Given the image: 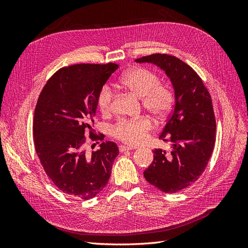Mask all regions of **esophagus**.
<instances>
[{"mask_svg":"<svg viewBox=\"0 0 248 248\" xmlns=\"http://www.w3.org/2000/svg\"><path fill=\"white\" fill-rule=\"evenodd\" d=\"M133 148L132 147H130V146H124V145H121L119 147V150H120V152H125V151H130V150H132Z\"/></svg>","mask_w":248,"mask_h":248,"instance_id":"1","label":"esophagus"}]
</instances>
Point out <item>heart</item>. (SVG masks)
I'll list each match as a JSON object with an SVG mask.
<instances>
[{
	"mask_svg": "<svg viewBox=\"0 0 248 248\" xmlns=\"http://www.w3.org/2000/svg\"><path fill=\"white\" fill-rule=\"evenodd\" d=\"M120 86L133 96L141 98L144 108L157 119L166 117L172 107L174 93L170 86L160 84L156 73L146 68H134L120 79ZM114 94L108 86H103L97 97V106L104 115L111 110ZM152 123L147 117L133 120H121L114 128L112 134L129 145H138L151 130Z\"/></svg>",
	"mask_w": 248,
	"mask_h": 248,
	"instance_id": "b5f03b06",
	"label": "heart"
}]
</instances>
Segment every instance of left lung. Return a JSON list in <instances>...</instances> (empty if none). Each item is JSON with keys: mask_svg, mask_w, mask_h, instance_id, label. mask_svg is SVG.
<instances>
[{"mask_svg": "<svg viewBox=\"0 0 248 248\" xmlns=\"http://www.w3.org/2000/svg\"><path fill=\"white\" fill-rule=\"evenodd\" d=\"M134 61L159 67L174 89V109L159 137L171 142V152L155 149L153 161L144 171L150 184L174 193L197 181L212 154L216 122L211 96L197 72L174 56L154 54Z\"/></svg>", "mask_w": 248, "mask_h": 248, "instance_id": "8db88e82", "label": "left lung"}]
</instances>
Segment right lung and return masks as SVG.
<instances>
[{
	"label": "right lung",
	"mask_w": 248,
	"mask_h": 248,
	"mask_svg": "<svg viewBox=\"0 0 248 248\" xmlns=\"http://www.w3.org/2000/svg\"><path fill=\"white\" fill-rule=\"evenodd\" d=\"M118 67L115 63L64 67L47 80L37 101L33 122L36 153L51 182L74 198L96 197L107 186L119 154L112 141H103L91 155L84 147L85 132L91 133L94 125L97 97Z\"/></svg>",
	"instance_id": "add662e5"
}]
</instances>
